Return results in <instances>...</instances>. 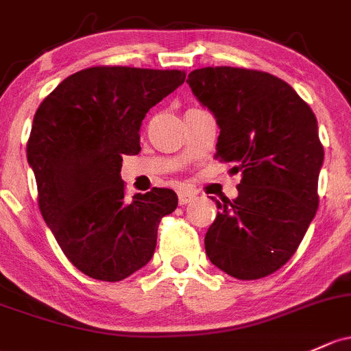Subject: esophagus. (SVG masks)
Instances as JSON below:
<instances>
[{"label": "esophagus", "mask_w": 351, "mask_h": 351, "mask_svg": "<svg viewBox=\"0 0 351 351\" xmlns=\"http://www.w3.org/2000/svg\"><path fill=\"white\" fill-rule=\"evenodd\" d=\"M177 195H179V204L186 206V204H189L192 199L195 197V192L187 191V189H180L179 192H177Z\"/></svg>", "instance_id": "1"}]
</instances>
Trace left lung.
<instances>
[{"label": "left lung", "mask_w": 351, "mask_h": 351, "mask_svg": "<svg viewBox=\"0 0 351 351\" xmlns=\"http://www.w3.org/2000/svg\"><path fill=\"white\" fill-rule=\"evenodd\" d=\"M187 84L216 117V157L241 174L237 197L216 201L207 258L237 280L265 278L295 254L318 209L325 152L316 117L291 85L265 71L206 66Z\"/></svg>", "instance_id": "8db88e82"}]
</instances>
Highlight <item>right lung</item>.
<instances>
[{"label":"right lung","instance_id":"obj_1","mask_svg":"<svg viewBox=\"0 0 351 351\" xmlns=\"http://www.w3.org/2000/svg\"><path fill=\"white\" fill-rule=\"evenodd\" d=\"M186 80L180 70L93 66L70 75L33 119L26 145L38 206L71 265L122 281L152 259L157 228L174 213L172 189L127 199L122 156L141 152L147 112Z\"/></svg>","mask_w":351,"mask_h":351}]
</instances>
